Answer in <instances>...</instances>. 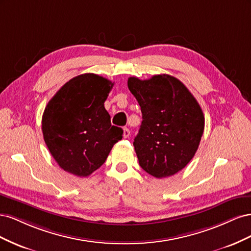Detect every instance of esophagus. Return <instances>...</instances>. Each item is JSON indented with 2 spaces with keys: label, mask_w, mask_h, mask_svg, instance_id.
I'll return each mask as SVG.
<instances>
[{
  "label": "esophagus",
  "mask_w": 251,
  "mask_h": 251,
  "mask_svg": "<svg viewBox=\"0 0 251 251\" xmlns=\"http://www.w3.org/2000/svg\"><path fill=\"white\" fill-rule=\"evenodd\" d=\"M130 135H131L130 130H128L127 127H124V137H125V138H127Z\"/></svg>",
  "instance_id": "obj_1"
}]
</instances>
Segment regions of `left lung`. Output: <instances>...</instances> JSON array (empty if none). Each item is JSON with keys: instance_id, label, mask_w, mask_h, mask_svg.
Here are the masks:
<instances>
[{"instance_id": "obj_1", "label": "left lung", "mask_w": 251, "mask_h": 251, "mask_svg": "<svg viewBox=\"0 0 251 251\" xmlns=\"http://www.w3.org/2000/svg\"><path fill=\"white\" fill-rule=\"evenodd\" d=\"M127 87L142 113L133 143L139 165L156 178L173 176L198 150L204 131L200 104L183 83L168 74L146 80L128 77Z\"/></svg>"}]
</instances>
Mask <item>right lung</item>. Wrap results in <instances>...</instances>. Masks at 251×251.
I'll return each mask as SVG.
<instances>
[{"mask_svg": "<svg viewBox=\"0 0 251 251\" xmlns=\"http://www.w3.org/2000/svg\"><path fill=\"white\" fill-rule=\"evenodd\" d=\"M114 83L85 73L60 88L45 108L44 140L64 171L87 177L104 163L123 128L111 125L104 101Z\"/></svg>", "mask_w": 251, "mask_h": 251, "instance_id": "1", "label": "right lung"}]
</instances>
